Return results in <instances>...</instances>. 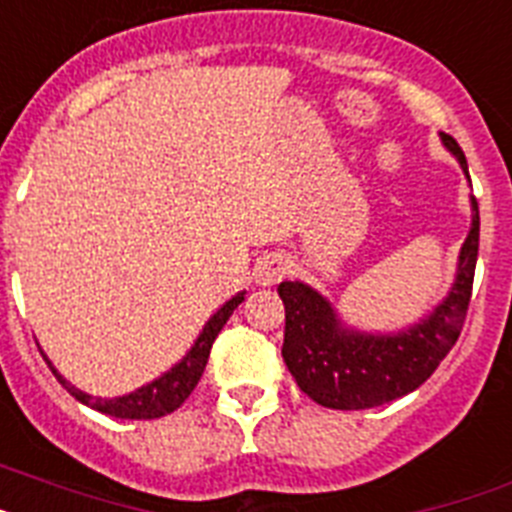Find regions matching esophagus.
Masks as SVG:
<instances>
[{
  "mask_svg": "<svg viewBox=\"0 0 512 512\" xmlns=\"http://www.w3.org/2000/svg\"><path fill=\"white\" fill-rule=\"evenodd\" d=\"M257 281L263 286H273L276 281H281L286 276V260L281 257H265L263 263H257Z\"/></svg>",
  "mask_w": 512,
  "mask_h": 512,
  "instance_id": "1",
  "label": "esophagus"
}]
</instances>
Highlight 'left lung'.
Returning a JSON list of instances; mask_svg holds the SVG:
<instances>
[{
  "label": "left lung",
  "instance_id": "obj_1",
  "mask_svg": "<svg viewBox=\"0 0 512 512\" xmlns=\"http://www.w3.org/2000/svg\"><path fill=\"white\" fill-rule=\"evenodd\" d=\"M442 145L468 163L461 145L442 132ZM479 255V205L471 197V231L458 255L453 289L424 320L398 333H362L346 328L333 304L302 281H283L286 307L283 362L296 385L325 409H375L416 390L453 349L466 320Z\"/></svg>",
  "mask_w": 512,
  "mask_h": 512
}]
</instances>
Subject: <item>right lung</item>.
Segmentation results:
<instances>
[{"label":"right lung","mask_w":512,"mask_h":512,"mask_svg":"<svg viewBox=\"0 0 512 512\" xmlns=\"http://www.w3.org/2000/svg\"><path fill=\"white\" fill-rule=\"evenodd\" d=\"M242 302H244V291L242 294L231 296L229 302L223 304L216 315L205 322L203 333L197 336L195 346L187 351V356H184L182 362L174 364L169 372H163L158 380L148 382V385H143V388H137L135 393L119 395V398H93V395L77 390L75 385H70V382L59 375L57 369H54V364H51L46 356L44 359L51 367V372H54V377H57L64 388H67V393L75 395L77 401L90 406V409L101 411V414L117 416V419H158V416H166L171 414V411H176L184 401H187V398H190V393L195 390L200 377H203V369L205 364H208L213 341H216V336L221 333V328L231 317V312H234Z\"/></svg>","instance_id":"obj_1"}]
</instances>
